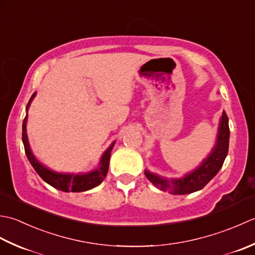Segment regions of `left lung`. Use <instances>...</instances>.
Instances as JSON below:
<instances>
[{
    "label": "left lung",
    "mask_w": 255,
    "mask_h": 255,
    "mask_svg": "<svg viewBox=\"0 0 255 255\" xmlns=\"http://www.w3.org/2000/svg\"><path fill=\"white\" fill-rule=\"evenodd\" d=\"M229 120H228L226 112L223 111L215 146L196 169L186 174L184 177L170 179L150 173L149 170H144V174L150 183L163 191H169L173 195L195 193V191L204 188L222 167L228 155V149H229Z\"/></svg>",
    "instance_id": "8db88e82"
}]
</instances>
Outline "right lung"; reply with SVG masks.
Wrapping results in <instances>:
<instances>
[{
	"mask_svg": "<svg viewBox=\"0 0 255 255\" xmlns=\"http://www.w3.org/2000/svg\"><path fill=\"white\" fill-rule=\"evenodd\" d=\"M35 95L36 92L33 93L32 98L29 99L27 106H26V117L23 121L22 138L26 156H27L29 163L32 164L34 169L36 170V173L40 176L41 179L50 186H53L54 188L66 191V193H69V191H71V193H81V191L92 189L98 185H100L108 174L109 162H110L111 150L114 146V142L103 153L98 167L91 171H88V173H58V171L46 167L45 165L38 162V159L34 156L28 143L27 133H26V123H27V110L30 106V102L35 98Z\"/></svg>",
	"mask_w": 255,
	"mask_h": 255,
	"instance_id": "add662e5",
	"label": "right lung"
}]
</instances>
